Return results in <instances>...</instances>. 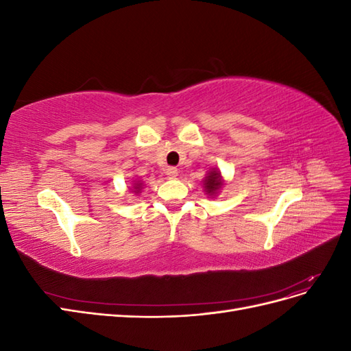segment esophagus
I'll use <instances>...</instances> for the list:
<instances>
[{
  "instance_id": "34e87169",
  "label": "esophagus",
  "mask_w": 351,
  "mask_h": 351,
  "mask_svg": "<svg viewBox=\"0 0 351 351\" xmlns=\"http://www.w3.org/2000/svg\"><path fill=\"white\" fill-rule=\"evenodd\" d=\"M165 174L168 176V178H177V176H178V169H177L176 167H168V168H167V171H165Z\"/></svg>"
}]
</instances>
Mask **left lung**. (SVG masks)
Instances as JSON below:
<instances>
[{
    "label": "left lung",
    "mask_w": 351,
    "mask_h": 351,
    "mask_svg": "<svg viewBox=\"0 0 351 351\" xmlns=\"http://www.w3.org/2000/svg\"><path fill=\"white\" fill-rule=\"evenodd\" d=\"M222 187H224V178H222L221 171L217 167L210 168L204 178V192L208 197H217Z\"/></svg>",
    "instance_id": "left-lung-1"
}]
</instances>
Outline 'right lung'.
<instances>
[{
  "mask_svg": "<svg viewBox=\"0 0 351 351\" xmlns=\"http://www.w3.org/2000/svg\"><path fill=\"white\" fill-rule=\"evenodd\" d=\"M142 189H143V183L141 182V180H134V182L132 183V187L129 190L134 195H139V193H142Z\"/></svg>",
  "mask_w": 351,
  "mask_h": 351,
  "instance_id": "right-lung-1",
  "label": "right lung"
}]
</instances>
